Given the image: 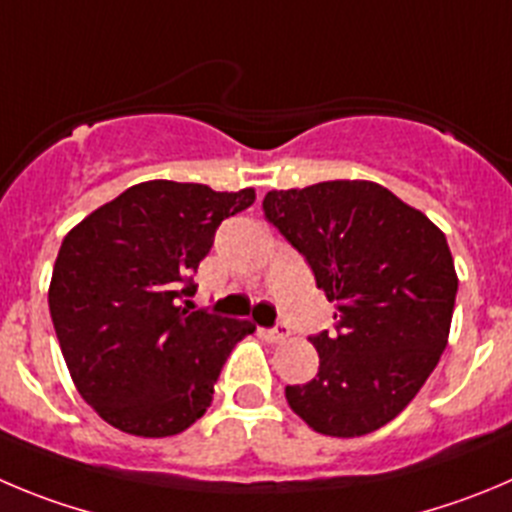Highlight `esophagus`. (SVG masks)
Segmentation results:
<instances>
[{
    "instance_id": "obj_1",
    "label": "esophagus",
    "mask_w": 512,
    "mask_h": 512,
    "mask_svg": "<svg viewBox=\"0 0 512 512\" xmlns=\"http://www.w3.org/2000/svg\"><path fill=\"white\" fill-rule=\"evenodd\" d=\"M262 336H265L270 343H283L285 338L290 336V328L285 326V323H280V326L267 328V331H262Z\"/></svg>"
}]
</instances>
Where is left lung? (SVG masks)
Masks as SVG:
<instances>
[{
    "instance_id": "1",
    "label": "left lung",
    "mask_w": 512,
    "mask_h": 512,
    "mask_svg": "<svg viewBox=\"0 0 512 512\" xmlns=\"http://www.w3.org/2000/svg\"><path fill=\"white\" fill-rule=\"evenodd\" d=\"M262 207L336 305V336L310 338L315 379L285 386L290 409L326 437L376 432L417 396L450 338L457 272L447 237L364 179L272 189Z\"/></svg>"
}]
</instances>
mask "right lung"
I'll use <instances>...</instances> for the list:
<instances>
[{
    "mask_svg": "<svg viewBox=\"0 0 512 512\" xmlns=\"http://www.w3.org/2000/svg\"><path fill=\"white\" fill-rule=\"evenodd\" d=\"M255 189L141 181L75 224L57 252L50 315L78 394L136 437L204 417L224 361L255 323L179 305L222 219ZM189 303V300H186Z\"/></svg>",
    "mask_w": 512,
    "mask_h": 512,
    "instance_id": "add662e5",
    "label": "right lung"
}]
</instances>
